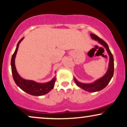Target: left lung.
Returning a JSON list of instances; mask_svg holds the SVG:
<instances>
[{
	"label": "left lung",
	"instance_id": "left-lung-1",
	"mask_svg": "<svg viewBox=\"0 0 127 127\" xmlns=\"http://www.w3.org/2000/svg\"><path fill=\"white\" fill-rule=\"evenodd\" d=\"M90 36H91L92 39L98 41V43H100L106 48L110 57L108 70H107L106 74L103 77L96 80V81L93 82V83H81V82L78 81L75 78H74V80H75V82L77 86L82 89L89 92H95L100 91V90H101L104 88H106L108 84L109 83L110 80H111L112 77L113 76V74H114V58H113V56L112 55L111 51H110L109 47H108L107 44L106 42L104 41L103 39L97 37L95 34L91 33L90 34Z\"/></svg>",
	"mask_w": 127,
	"mask_h": 127
}]
</instances>
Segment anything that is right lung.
<instances>
[{
	"mask_svg": "<svg viewBox=\"0 0 127 127\" xmlns=\"http://www.w3.org/2000/svg\"><path fill=\"white\" fill-rule=\"evenodd\" d=\"M24 38H21L17 43L16 49L14 54L12 55L11 60V72L13 77V79L17 86H19L21 90H23L26 93L32 96H42L46 95L54 88L56 80V77L48 82L46 83H37L34 80H26L22 78L19 75L16 70L15 66V58L17 54L18 48H19V44Z\"/></svg>",
	"mask_w": 127,
	"mask_h": 127,
	"instance_id": "right-lung-1",
	"label": "right lung"
}]
</instances>
